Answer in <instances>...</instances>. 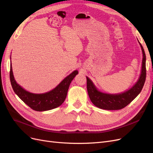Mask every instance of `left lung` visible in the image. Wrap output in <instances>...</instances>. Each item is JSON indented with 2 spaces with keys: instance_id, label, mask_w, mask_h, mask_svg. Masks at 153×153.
Segmentation results:
<instances>
[{
  "instance_id": "obj_1",
  "label": "left lung",
  "mask_w": 153,
  "mask_h": 153,
  "mask_svg": "<svg viewBox=\"0 0 153 153\" xmlns=\"http://www.w3.org/2000/svg\"><path fill=\"white\" fill-rule=\"evenodd\" d=\"M143 52L142 69L140 77L136 84L131 89L119 94H108L97 91L90 79L87 78V89L91 102L96 107L105 110H119L125 108L141 92L146 77V54L141 44Z\"/></svg>"
}]
</instances>
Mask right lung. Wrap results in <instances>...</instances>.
Instances as JSON below:
<instances>
[{"instance_id":"add662e5","label":"right lung","mask_w":153,"mask_h":153,"mask_svg":"<svg viewBox=\"0 0 153 153\" xmlns=\"http://www.w3.org/2000/svg\"><path fill=\"white\" fill-rule=\"evenodd\" d=\"M77 74V71H74L66 77L55 89L44 94H39L26 91L17 84L13 76L11 65L10 80L13 90L25 104L34 111H44L57 108L64 102L67 96L69 85Z\"/></svg>"}]
</instances>
